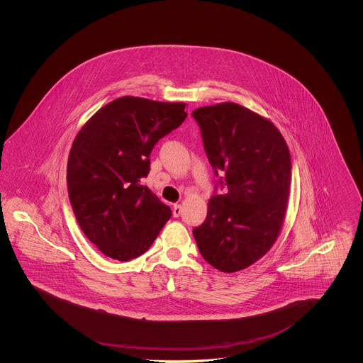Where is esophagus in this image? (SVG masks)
<instances>
[{
    "instance_id": "esophagus-1",
    "label": "esophagus",
    "mask_w": 363,
    "mask_h": 363,
    "mask_svg": "<svg viewBox=\"0 0 363 363\" xmlns=\"http://www.w3.org/2000/svg\"><path fill=\"white\" fill-rule=\"evenodd\" d=\"M181 212H182V207H181V204H174V207H173L174 218H178V216H179V215H181Z\"/></svg>"
}]
</instances>
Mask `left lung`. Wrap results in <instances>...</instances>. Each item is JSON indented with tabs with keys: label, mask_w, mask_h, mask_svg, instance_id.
I'll return each instance as SVG.
<instances>
[{
	"label": "left lung",
	"mask_w": 363,
	"mask_h": 363,
	"mask_svg": "<svg viewBox=\"0 0 363 363\" xmlns=\"http://www.w3.org/2000/svg\"><path fill=\"white\" fill-rule=\"evenodd\" d=\"M191 116L219 178L207 218L193 228V235L208 264L237 272L277 241L290 193V151L272 122L241 104L200 107ZM218 187L226 193L218 195Z\"/></svg>",
	"instance_id": "left-lung-1"
}]
</instances>
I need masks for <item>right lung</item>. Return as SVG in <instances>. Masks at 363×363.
I'll list each match as a JSON object with an SVG mask.
<instances>
[{"label": "right lung", "instance_id": "right-lung-1", "mask_svg": "<svg viewBox=\"0 0 363 363\" xmlns=\"http://www.w3.org/2000/svg\"><path fill=\"white\" fill-rule=\"evenodd\" d=\"M186 117L185 104L122 96L98 110L74 138L67 167L70 206L107 257L141 256L172 218L143 178L156 143Z\"/></svg>", "mask_w": 363, "mask_h": 363}]
</instances>
